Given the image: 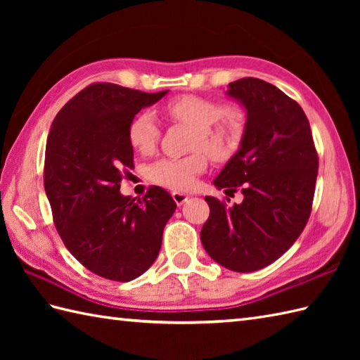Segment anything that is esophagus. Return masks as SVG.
Here are the masks:
<instances>
[{"label":"esophagus","mask_w":360,"mask_h":360,"mask_svg":"<svg viewBox=\"0 0 360 360\" xmlns=\"http://www.w3.org/2000/svg\"><path fill=\"white\" fill-rule=\"evenodd\" d=\"M172 196H173L174 202L178 204V205H182L184 202H187V200H188V195L182 193V192H173V193H172Z\"/></svg>","instance_id":"34e87169"}]
</instances>
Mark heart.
<instances>
[{"label":"heart","mask_w":360,"mask_h":360,"mask_svg":"<svg viewBox=\"0 0 360 360\" xmlns=\"http://www.w3.org/2000/svg\"><path fill=\"white\" fill-rule=\"evenodd\" d=\"M167 117L190 128L188 150L184 158H164L151 164L147 176L151 182L174 192H186L196 184V176L207 168V159L224 162L236 155L244 136V116L235 105H219L210 98L179 96L164 106ZM159 125L148 111L136 114L128 125V142L141 155L155 151Z\"/></svg>","instance_id":"1"}]
</instances>
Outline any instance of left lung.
I'll return each instance as SVG.
<instances>
[{
    "mask_svg": "<svg viewBox=\"0 0 360 360\" xmlns=\"http://www.w3.org/2000/svg\"><path fill=\"white\" fill-rule=\"evenodd\" d=\"M227 94L244 105L248 120L240 150L213 184L232 193L241 188L244 200L227 205L205 196L210 215L201 241L218 264L254 272L280 258L303 232L319 156L307 114L277 86L244 77L229 83Z\"/></svg>",
    "mask_w": 360,
    "mask_h": 360,
    "instance_id": "obj_1",
    "label": "left lung"
}]
</instances>
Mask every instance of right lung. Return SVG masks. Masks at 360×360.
Segmentation results:
<instances>
[{
	"instance_id": "right-lung-1",
	"label": "right lung",
	"mask_w": 360,
	"mask_h": 360,
	"mask_svg": "<svg viewBox=\"0 0 360 360\" xmlns=\"http://www.w3.org/2000/svg\"><path fill=\"white\" fill-rule=\"evenodd\" d=\"M165 94L93 83L52 122L44 190L53 224L66 249L103 278L129 281L147 271L176 210L173 198L156 186L137 201L119 192L127 168H133L129 122Z\"/></svg>"
}]
</instances>
